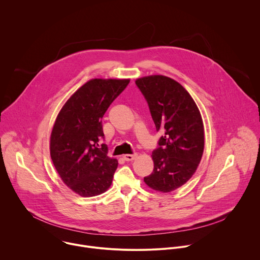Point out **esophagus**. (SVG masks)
<instances>
[{
	"label": "esophagus",
	"instance_id": "1",
	"mask_svg": "<svg viewBox=\"0 0 260 260\" xmlns=\"http://www.w3.org/2000/svg\"><path fill=\"white\" fill-rule=\"evenodd\" d=\"M136 157H137V153H133V154H124V155H123V158H124L126 161L134 160Z\"/></svg>",
	"mask_w": 260,
	"mask_h": 260
}]
</instances>
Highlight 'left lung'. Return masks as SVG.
I'll list each match as a JSON object with an SVG mask.
<instances>
[{
	"label": "left lung",
	"mask_w": 260,
	"mask_h": 260,
	"mask_svg": "<svg viewBox=\"0 0 260 260\" xmlns=\"http://www.w3.org/2000/svg\"><path fill=\"white\" fill-rule=\"evenodd\" d=\"M136 85L161 133L152 152L153 172L144 181L154 190L171 192L192 177L202 159L205 138L200 110L187 90L169 77H143Z\"/></svg>",
	"instance_id": "1"
}]
</instances>
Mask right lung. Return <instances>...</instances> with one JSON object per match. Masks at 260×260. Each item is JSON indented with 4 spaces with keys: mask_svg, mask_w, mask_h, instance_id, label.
<instances>
[{
    "mask_svg": "<svg viewBox=\"0 0 260 260\" xmlns=\"http://www.w3.org/2000/svg\"><path fill=\"white\" fill-rule=\"evenodd\" d=\"M128 79H92L64 104L50 138V156L63 183L81 197L105 192L118 162L107 156L102 118Z\"/></svg>",
    "mask_w": 260,
    "mask_h": 260,
    "instance_id": "1",
    "label": "right lung"
}]
</instances>
